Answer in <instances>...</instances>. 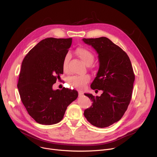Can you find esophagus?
<instances>
[{
	"label": "esophagus",
	"instance_id": "34e87169",
	"mask_svg": "<svg viewBox=\"0 0 157 157\" xmlns=\"http://www.w3.org/2000/svg\"><path fill=\"white\" fill-rule=\"evenodd\" d=\"M78 95H79V97H82L83 95V92H78Z\"/></svg>",
	"mask_w": 157,
	"mask_h": 157
}]
</instances>
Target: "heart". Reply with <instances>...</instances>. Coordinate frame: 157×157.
Masks as SVG:
<instances>
[{
	"mask_svg": "<svg viewBox=\"0 0 157 157\" xmlns=\"http://www.w3.org/2000/svg\"><path fill=\"white\" fill-rule=\"evenodd\" d=\"M76 53L79 59L86 65H91L94 60V54L86 48H78L76 50ZM69 60V55L67 54L65 56L62 63V67L64 71H66L67 69ZM90 80V78L88 75L73 76L68 79V83L74 88L82 90L85 88Z\"/></svg>",
	"mask_w": 157,
	"mask_h": 157,
	"instance_id": "1",
	"label": "heart"
}]
</instances>
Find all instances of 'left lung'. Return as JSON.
Instances as JSON below:
<instances>
[{
    "label": "left lung",
    "mask_w": 157,
    "mask_h": 157,
    "mask_svg": "<svg viewBox=\"0 0 157 157\" xmlns=\"http://www.w3.org/2000/svg\"><path fill=\"white\" fill-rule=\"evenodd\" d=\"M83 40L95 49L99 60V69L90 87L103 92L99 97L85 94L93 103L84 115L94 126L108 127L122 118L130 104L135 80L132 66L127 54L108 38Z\"/></svg>",
    "instance_id": "left-lung-1"
}]
</instances>
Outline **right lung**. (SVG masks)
<instances>
[{
    "label": "right lung",
    "instance_id": "right-lung-1",
    "mask_svg": "<svg viewBox=\"0 0 157 157\" xmlns=\"http://www.w3.org/2000/svg\"><path fill=\"white\" fill-rule=\"evenodd\" d=\"M71 44L72 38H46L30 49L22 62L19 94L28 113L39 124L60 122L67 106L78 96L75 90L52 88L63 74V60Z\"/></svg>",
    "mask_w": 157,
    "mask_h": 157
}]
</instances>
